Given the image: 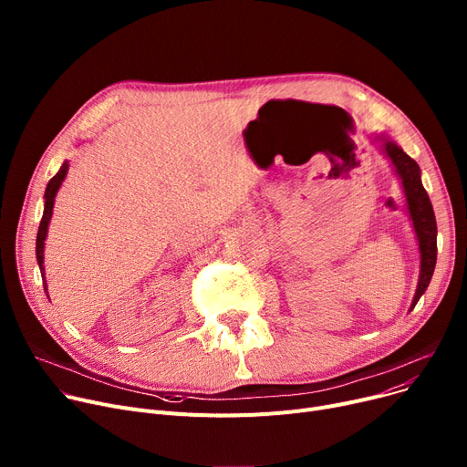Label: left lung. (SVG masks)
Returning a JSON list of instances; mask_svg holds the SVG:
<instances>
[{
	"label": "left lung",
	"mask_w": 467,
	"mask_h": 467,
	"mask_svg": "<svg viewBox=\"0 0 467 467\" xmlns=\"http://www.w3.org/2000/svg\"><path fill=\"white\" fill-rule=\"evenodd\" d=\"M379 140L382 141V152L392 161L394 171L401 179L403 194L407 200L409 216L413 221V228L419 239V251H420V275L417 292L413 297V304H410V311L417 306L420 296L426 292L437 260V224H435V214L431 202L426 194V190L420 181V168L419 163L403 152L401 147H398L387 135H380Z\"/></svg>",
	"instance_id": "left-lung-1"
}]
</instances>
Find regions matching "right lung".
<instances>
[{
	"mask_svg": "<svg viewBox=\"0 0 467 467\" xmlns=\"http://www.w3.org/2000/svg\"><path fill=\"white\" fill-rule=\"evenodd\" d=\"M69 170V161L66 160L62 163V168L58 170V173L54 175L45 190V211H43V218H41V224H39V232H37V241H36V256H37V264L41 269V275L45 277V265H43V251H45V239H47V232H48V223H50V216H52V207H54V198H57L58 190L67 175ZM45 292H47V281H43Z\"/></svg>",
	"mask_w": 467,
	"mask_h": 467,
	"instance_id": "add662e5",
	"label": "right lung"
}]
</instances>
